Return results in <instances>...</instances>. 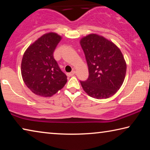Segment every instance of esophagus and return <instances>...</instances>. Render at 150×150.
Returning <instances> with one entry per match:
<instances>
[{
    "label": "esophagus",
    "instance_id": "obj_1",
    "mask_svg": "<svg viewBox=\"0 0 150 150\" xmlns=\"http://www.w3.org/2000/svg\"><path fill=\"white\" fill-rule=\"evenodd\" d=\"M75 73H76L75 71L73 70V71H72L71 72V73H67V75L68 76V77H71V76L74 75L75 74Z\"/></svg>",
    "mask_w": 150,
    "mask_h": 150
}]
</instances>
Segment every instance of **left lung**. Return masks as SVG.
<instances>
[{"label":"left lung","instance_id":"8db88e82","mask_svg":"<svg viewBox=\"0 0 150 150\" xmlns=\"http://www.w3.org/2000/svg\"><path fill=\"white\" fill-rule=\"evenodd\" d=\"M88 68V77L80 81L85 93L97 99L117 92L126 76V63L120 50L110 40L91 34L80 40Z\"/></svg>","mask_w":150,"mask_h":150}]
</instances>
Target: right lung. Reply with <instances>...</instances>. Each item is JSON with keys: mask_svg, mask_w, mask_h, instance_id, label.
<instances>
[{"mask_svg": "<svg viewBox=\"0 0 150 150\" xmlns=\"http://www.w3.org/2000/svg\"><path fill=\"white\" fill-rule=\"evenodd\" d=\"M62 38L56 33H47L24 52L21 63L22 77L28 88L35 95L50 97L67 83V76L54 57V50Z\"/></svg>", "mask_w": 150, "mask_h": 150, "instance_id": "right-lung-1", "label": "right lung"}]
</instances>
